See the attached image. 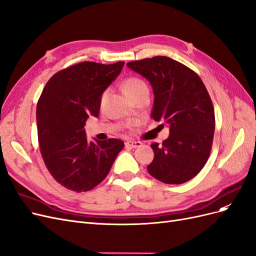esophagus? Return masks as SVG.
Here are the masks:
<instances>
[{
	"label": "esophagus",
	"instance_id": "1",
	"mask_svg": "<svg viewBox=\"0 0 256 256\" xmlns=\"http://www.w3.org/2000/svg\"><path fill=\"white\" fill-rule=\"evenodd\" d=\"M142 144L140 142H134V140H130V142H126V146H130V148H139Z\"/></svg>",
	"mask_w": 256,
	"mask_h": 256
}]
</instances>
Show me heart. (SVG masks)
<instances>
[{
    "instance_id": "heart-1",
    "label": "heart",
    "mask_w": 256,
    "mask_h": 256,
    "mask_svg": "<svg viewBox=\"0 0 256 256\" xmlns=\"http://www.w3.org/2000/svg\"><path fill=\"white\" fill-rule=\"evenodd\" d=\"M148 86L144 82L139 78H128L124 82H123V90L128 96L135 94L139 92H142V90H146ZM106 92L101 96V102H103L106 98Z\"/></svg>"
}]
</instances>
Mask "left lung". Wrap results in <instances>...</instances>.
<instances>
[{"label":"left lung","mask_w":256,"mask_h":256,"mask_svg":"<svg viewBox=\"0 0 256 256\" xmlns=\"http://www.w3.org/2000/svg\"><path fill=\"white\" fill-rule=\"evenodd\" d=\"M128 67L149 80L154 94L151 118L170 135L151 146L154 158L148 172L166 184H183L194 178L208 160L215 112L199 76L167 56L130 62Z\"/></svg>","instance_id":"8db88e82"}]
</instances>
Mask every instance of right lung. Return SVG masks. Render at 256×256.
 <instances>
[{
  "instance_id": "obj_1",
  "label": "right lung",
  "mask_w": 256,
  "mask_h": 256,
  "mask_svg": "<svg viewBox=\"0 0 256 256\" xmlns=\"http://www.w3.org/2000/svg\"><path fill=\"white\" fill-rule=\"evenodd\" d=\"M124 62H84L55 73L37 103L38 142L46 166L57 183L88 192L108 174L124 144L119 139L88 142L84 126L98 117L101 96Z\"/></svg>"
}]
</instances>
